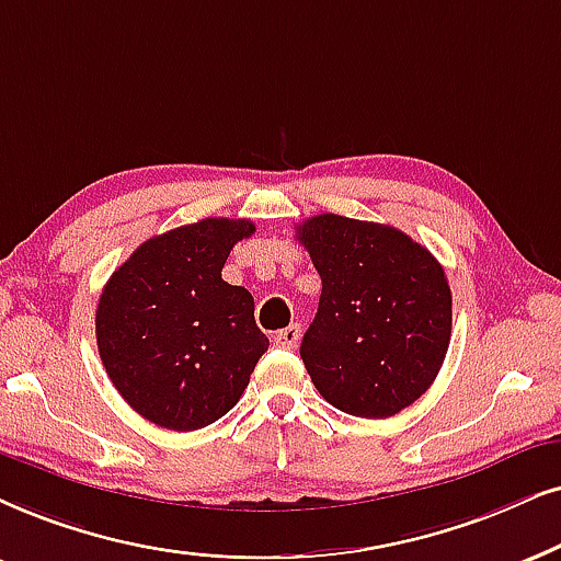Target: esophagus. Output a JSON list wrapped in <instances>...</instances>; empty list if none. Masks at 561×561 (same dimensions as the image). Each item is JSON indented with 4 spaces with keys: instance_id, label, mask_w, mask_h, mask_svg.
I'll list each match as a JSON object with an SVG mask.
<instances>
[{
    "instance_id": "34e87169",
    "label": "esophagus",
    "mask_w": 561,
    "mask_h": 561,
    "mask_svg": "<svg viewBox=\"0 0 561 561\" xmlns=\"http://www.w3.org/2000/svg\"><path fill=\"white\" fill-rule=\"evenodd\" d=\"M300 336H302L300 323H293V325H287V329L276 331L274 344H276V346H282V350H295V346L300 344Z\"/></svg>"
}]
</instances>
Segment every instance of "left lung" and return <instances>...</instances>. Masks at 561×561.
<instances>
[{"instance_id":"left-lung-1","label":"left lung","mask_w":561,"mask_h":561,"mask_svg":"<svg viewBox=\"0 0 561 561\" xmlns=\"http://www.w3.org/2000/svg\"><path fill=\"white\" fill-rule=\"evenodd\" d=\"M297 240L323 285L300 344L318 393L352 416L399 414L432 386L448 352L443 266L407 232L342 215L305 219Z\"/></svg>"}]
</instances>
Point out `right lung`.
I'll use <instances>...</instances> for the list:
<instances>
[{"instance_id": "obj_1", "label": "right lung", "mask_w": 561, "mask_h": 561, "mask_svg": "<svg viewBox=\"0 0 561 561\" xmlns=\"http://www.w3.org/2000/svg\"><path fill=\"white\" fill-rule=\"evenodd\" d=\"M251 219L207 217L145 240L103 287L98 352L124 401L175 432L202 430L236 407L266 333L245 287L222 279Z\"/></svg>"}]
</instances>
